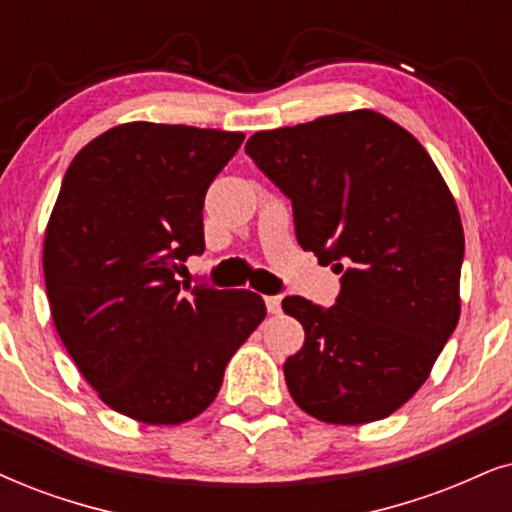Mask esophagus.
<instances>
[{
	"instance_id": "34e87169",
	"label": "esophagus",
	"mask_w": 512,
	"mask_h": 512,
	"mask_svg": "<svg viewBox=\"0 0 512 512\" xmlns=\"http://www.w3.org/2000/svg\"><path fill=\"white\" fill-rule=\"evenodd\" d=\"M264 304H267V312L269 314H278V312H281V295L264 297Z\"/></svg>"
}]
</instances>
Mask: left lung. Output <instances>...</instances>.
<instances>
[{
	"label": "left lung",
	"instance_id": "1",
	"mask_svg": "<svg viewBox=\"0 0 512 512\" xmlns=\"http://www.w3.org/2000/svg\"><path fill=\"white\" fill-rule=\"evenodd\" d=\"M255 165L293 200L302 250L342 271L331 309L290 295L302 323L290 397L331 425L383 420L428 380L461 316L463 224L423 144L383 113L255 132Z\"/></svg>",
	"mask_w": 512,
	"mask_h": 512
}]
</instances>
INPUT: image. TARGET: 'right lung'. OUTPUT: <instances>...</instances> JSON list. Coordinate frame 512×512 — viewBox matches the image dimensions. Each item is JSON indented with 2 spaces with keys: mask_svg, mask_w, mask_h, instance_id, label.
Segmentation results:
<instances>
[{
  "mask_svg": "<svg viewBox=\"0 0 512 512\" xmlns=\"http://www.w3.org/2000/svg\"><path fill=\"white\" fill-rule=\"evenodd\" d=\"M243 139L144 120L111 127L73 158L44 229L58 338L103 404L144 425L208 409L267 316L252 290L184 295L174 278L205 250V193Z\"/></svg>",
  "mask_w": 512,
  "mask_h": 512,
  "instance_id": "add662e5",
  "label": "right lung"
}]
</instances>
